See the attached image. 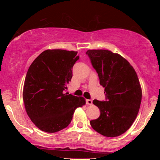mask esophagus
Returning <instances> with one entry per match:
<instances>
[{
  "mask_svg": "<svg viewBox=\"0 0 160 160\" xmlns=\"http://www.w3.org/2000/svg\"><path fill=\"white\" fill-rule=\"evenodd\" d=\"M86 103H87V104H88V105H92V99H86Z\"/></svg>",
  "mask_w": 160,
  "mask_h": 160,
  "instance_id": "esophagus-1",
  "label": "esophagus"
}]
</instances>
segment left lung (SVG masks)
<instances>
[{"instance_id": "1", "label": "left lung", "mask_w": 160, "mask_h": 160, "mask_svg": "<svg viewBox=\"0 0 160 160\" xmlns=\"http://www.w3.org/2000/svg\"><path fill=\"white\" fill-rule=\"evenodd\" d=\"M86 54L106 94V101H93L100 116L90 125L104 136H119L129 129L139 112L142 90L136 72L126 59L111 51L88 50Z\"/></svg>"}]
</instances>
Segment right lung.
Instances as JSON below:
<instances>
[{
    "instance_id": "1",
    "label": "right lung",
    "mask_w": 160,
    "mask_h": 160,
    "mask_svg": "<svg viewBox=\"0 0 160 160\" xmlns=\"http://www.w3.org/2000/svg\"><path fill=\"white\" fill-rule=\"evenodd\" d=\"M78 52L48 49L32 62L27 72L22 97L26 112L37 128L56 132L71 122L75 110L85 104L82 97L66 92Z\"/></svg>"
}]
</instances>
